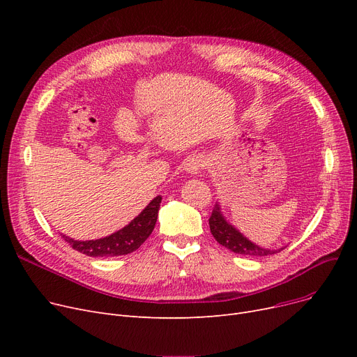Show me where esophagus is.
<instances>
[{
    "label": "esophagus",
    "instance_id": "esophagus-1",
    "mask_svg": "<svg viewBox=\"0 0 357 357\" xmlns=\"http://www.w3.org/2000/svg\"><path fill=\"white\" fill-rule=\"evenodd\" d=\"M204 167V160L199 158H191L188 162L185 165L186 172L191 174V175H197L201 172V169Z\"/></svg>",
    "mask_w": 357,
    "mask_h": 357
}]
</instances>
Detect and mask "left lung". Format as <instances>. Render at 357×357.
Returning <instances> with one entry per match:
<instances>
[{
	"label": "left lung",
	"instance_id": "8db88e82",
	"mask_svg": "<svg viewBox=\"0 0 357 357\" xmlns=\"http://www.w3.org/2000/svg\"><path fill=\"white\" fill-rule=\"evenodd\" d=\"M210 230L214 238L220 243L221 246L227 248L229 250L243 255V256H269L275 255L276 252H280V249H268L261 248L252 240H249L245 234L240 233L227 218L224 217L220 204L215 202L213 214L210 217Z\"/></svg>",
	"mask_w": 357,
	"mask_h": 357
}]
</instances>
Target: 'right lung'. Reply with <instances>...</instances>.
<instances>
[{
  "label": "right lung",
  "mask_w": 357,
  "mask_h": 357,
  "mask_svg": "<svg viewBox=\"0 0 357 357\" xmlns=\"http://www.w3.org/2000/svg\"><path fill=\"white\" fill-rule=\"evenodd\" d=\"M160 202L162 197H155L146 205V208L135 220H131L126 227L107 237L82 241L63 234V238L69 243L72 249L91 257H112L128 255L137 250L146 241V238L152 234L158 220Z\"/></svg>",
  "instance_id": "add662e5"
}]
</instances>
